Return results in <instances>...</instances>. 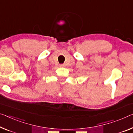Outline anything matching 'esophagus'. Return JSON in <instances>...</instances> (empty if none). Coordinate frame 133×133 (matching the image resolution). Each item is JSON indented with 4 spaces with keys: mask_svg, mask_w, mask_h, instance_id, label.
<instances>
[{
    "mask_svg": "<svg viewBox=\"0 0 133 133\" xmlns=\"http://www.w3.org/2000/svg\"><path fill=\"white\" fill-rule=\"evenodd\" d=\"M60 66L61 67H64V66H65V65H61Z\"/></svg>",
    "mask_w": 133,
    "mask_h": 133,
    "instance_id": "obj_1",
    "label": "esophagus"
}]
</instances>
